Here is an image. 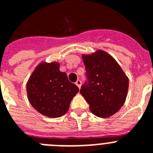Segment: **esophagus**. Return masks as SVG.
Here are the masks:
<instances>
[{
    "instance_id": "esophagus-1",
    "label": "esophagus",
    "mask_w": 153,
    "mask_h": 153,
    "mask_svg": "<svg viewBox=\"0 0 153 153\" xmlns=\"http://www.w3.org/2000/svg\"><path fill=\"white\" fill-rule=\"evenodd\" d=\"M81 83H82V82H81L80 79H77L76 80V85L78 86V88H80V86H81Z\"/></svg>"
}]
</instances>
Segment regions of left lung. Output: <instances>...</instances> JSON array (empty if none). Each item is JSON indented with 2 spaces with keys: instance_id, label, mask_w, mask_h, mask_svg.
<instances>
[{
  "instance_id": "8db88e82",
  "label": "left lung",
  "mask_w": 153,
  "mask_h": 153,
  "mask_svg": "<svg viewBox=\"0 0 153 153\" xmlns=\"http://www.w3.org/2000/svg\"><path fill=\"white\" fill-rule=\"evenodd\" d=\"M83 60L87 80L81 86L80 94L90 105L92 113L102 118L111 117L125 102L129 79L105 51L83 55Z\"/></svg>"
}]
</instances>
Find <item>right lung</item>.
<instances>
[{"label": "right lung", "instance_id": "1", "mask_svg": "<svg viewBox=\"0 0 153 153\" xmlns=\"http://www.w3.org/2000/svg\"><path fill=\"white\" fill-rule=\"evenodd\" d=\"M78 91L79 88L70 83L56 62L39 64L27 83L28 100L32 106L51 118L60 117L67 113Z\"/></svg>", "mask_w": 153, "mask_h": 153}]
</instances>
